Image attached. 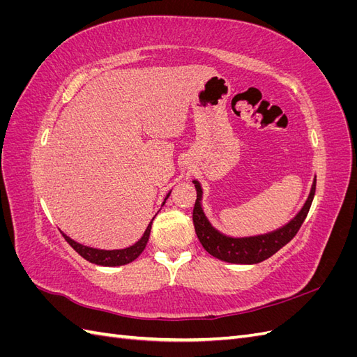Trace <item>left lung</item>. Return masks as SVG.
<instances>
[{"instance_id":"8db88e82","label":"left lung","mask_w":357,"mask_h":357,"mask_svg":"<svg viewBox=\"0 0 357 357\" xmlns=\"http://www.w3.org/2000/svg\"><path fill=\"white\" fill-rule=\"evenodd\" d=\"M197 189V202L193 207V225H195V232L202 247L211 256L220 259V261L229 264H244L253 265L265 261L277 253L280 248L286 245L296 232L299 231L301 225L304 223L307 214L310 211L312 198L316 192V177L312 180V185L307 201L302 205V208L296 213L294 219H290L282 228H277L271 232L250 235V236H231L215 229L208 220L202 208V186L198 180L192 181Z\"/></svg>"}]
</instances>
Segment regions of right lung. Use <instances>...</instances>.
<instances>
[{"instance_id":"obj_1","label":"right lung","mask_w":357,"mask_h":357,"mask_svg":"<svg viewBox=\"0 0 357 357\" xmlns=\"http://www.w3.org/2000/svg\"><path fill=\"white\" fill-rule=\"evenodd\" d=\"M169 195H171V190L167 193V197H165L164 202H162V205L167 202ZM153 219H152V222L147 225V228H146L143 236L135 244L129 245L126 248H116V250H104V248H95V247H89V245H83L77 241H74L73 238H70V236L63 234L62 231H61V234L63 235V238L67 240V243L74 248V250L77 252L82 257H84L86 261H89L91 264L101 265V266H121V265H126L129 262L135 261V259L143 253V250L147 245V241H149L150 229H152Z\"/></svg>"}]
</instances>
